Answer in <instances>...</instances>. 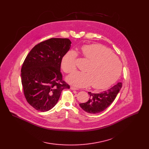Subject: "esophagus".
Here are the masks:
<instances>
[{
    "label": "esophagus",
    "instance_id": "obj_1",
    "mask_svg": "<svg viewBox=\"0 0 149 149\" xmlns=\"http://www.w3.org/2000/svg\"><path fill=\"white\" fill-rule=\"evenodd\" d=\"M71 89L72 90H78V88H75V87H71Z\"/></svg>",
    "mask_w": 149,
    "mask_h": 149
}]
</instances>
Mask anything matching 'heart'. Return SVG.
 Returning a JSON list of instances; mask_svg holds the SVG:
<instances>
[{"mask_svg": "<svg viewBox=\"0 0 149 149\" xmlns=\"http://www.w3.org/2000/svg\"><path fill=\"white\" fill-rule=\"evenodd\" d=\"M82 55L90 61L86 71L75 72L67 77V80L77 87H92L105 89L110 87L120 77L122 63L107 48L100 44L86 45L82 47ZM77 53L68 51L63 56L61 67L66 73H71L77 69Z\"/></svg>", "mask_w": 149, "mask_h": 149, "instance_id": "1", "label": "heart"}]
</instances>
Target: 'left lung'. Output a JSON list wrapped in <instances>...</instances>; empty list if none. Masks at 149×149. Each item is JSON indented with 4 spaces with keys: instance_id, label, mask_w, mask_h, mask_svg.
<instances>
[{
    "instance_id": "1",
    "label": "left lung",
    "mask_w": 149,
    "mask_h": 149,
    "mask_svg": "<svg viewBox=\"0 0 149 149\" xmlns=\"http://www.w3.org/2000/svg\"><path fill=\"white\" fill-rule=\"evenodd\" d=\"M122 87V83L118 82L111 88L100 93L88 92L90 98L87 102L79 104L81 108L90 114H97L107 109L114 101Z\"/></svg>"
}]
</instances>
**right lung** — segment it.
<instances>
[{
  "label": "right lung",
  "mask_w": 149,
  "mask_h": 149,
  "mask_svg": "<svg viewBox=\"0 0 149 149\" xmlns=\"http://www.w3.org/2000/svg\"><path fill=\"white\" fill-rule=\"evenodd\" d=\"M67 38H51L35 45L28 54L21 69V81L28 102L45 112L58 102L63 89L70 86L62 80L61 61L70 50Z\"/></svg>",
  "instance_id": "obj_1"
}]
</instances>
